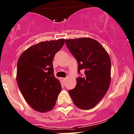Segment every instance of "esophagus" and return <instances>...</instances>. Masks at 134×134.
Wrapping results in <instances>:
<instances>
[{"label":"esophagus","instance_id":"1","mask_svg":"<svg viewBox=\"0 0 134 134\" xmlns=\"http://www.w3.org/2000/svg\"><path fill=\"white\" fill-rule=\"evenodd\" d=\"M61 80H62V81H64H64H66V77H61Z\"/></svg>","mask_w":134,"mask_h":134}]
</instances>
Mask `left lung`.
I'll list each match as a JSON object with an SVG mask.
<instances>
[{
	"instance_id": "left-lung-1",
	"label": "left lung",
	"mask_w": 134,
	"mask_h": 134,
	"mask_svg": "<svg viewBox=\"0 0 134 134\" xmlns=\"http://www.w3.org/2000/svg\"><path fill=\"white\" fill-rule=\"evenodd\" d=\"M66 44L78 63L76 86L70 95L77 107L88 110L101 100L107 92L111 80V61L109 54L98 41L90 37L66 39Z\"/></svg>"
}]
</instances>
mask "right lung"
<instances>
[{"label": "right lung", "mask_w": 134, "mask_h": 134, "mask_svg": "<svg viewBox=\"0 0 134 134\" xmlns=\"http://www.w3.org/2000/svg\"><path fill=\"white\" fill-rule=\"evenodd\" d=\"M64 42V39H59L34 44L23 52L18 61V85L25 101L36 111L51 110L62 90L54 76L53 59Z\"/></svg>", "instance_id": "1"}]
</instances>
